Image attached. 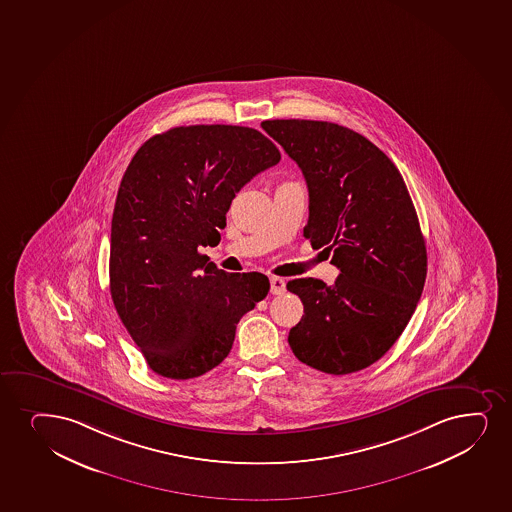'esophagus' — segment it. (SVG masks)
I'll list each match as a JSON object with an SVG mask.
<instances>
[{
    "instance_id": "obj_1",
    "label": "esophagus",
    "mask_w": 512,
    "mask_h": 512,
    "mask_svg": "<svg viewBox=\"0 0 512 512\" xmlns=\"http://www.w3.org/2000/svg\"><path fill=\"white\" fill-rule=\"evenodd\" d=\"M284 291H286V281L283 277H271L272 295H283Z\"/></svg>"
}]
</instances>
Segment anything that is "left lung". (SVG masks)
I'll return each mask as SVG.
<instances>
[{"instance_id": "left-lung-1", "label": "left lung", "mask_w": 512, "mask_h": 512, "mask_svg": "<svg viewBox=\"0 0 512 512\" xmlns=\"http://www.w3.org/2000/svg\"><path fill=\"white\" fill-rule=\"evenodd\" d=\"M262 128L307 180L313 248L332 252L336 283L303 277L300 322L288 343L308 367L346 375L370 367L396 343L427 277V248L403 176L377 145L329 121L267 120Z\"/></svg>"}]
</instances>
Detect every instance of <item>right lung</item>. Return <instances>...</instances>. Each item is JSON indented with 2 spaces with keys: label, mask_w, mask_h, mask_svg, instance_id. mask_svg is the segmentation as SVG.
Here are the masks:
<instances>
[{
  "label": "right lung",
  "mask_w": 512,
  "mask_h": 512,
  "mask_svg": "<svg viewBox=\"0 0 512 512\" xmlns=\"http://www.w3.org/2000/svg\"><path fill=\"white\" fill-rule=\"evenodd\" d=\"M279 159L259 130L192 125L154 135L128 164L111 221L109 289L157 375L193 379L217 367L236 324L269 293L264 274H228L199 247L219 243L231 200Z\"/></svg>",
  "instance_id": "1"
}]
</instances>
